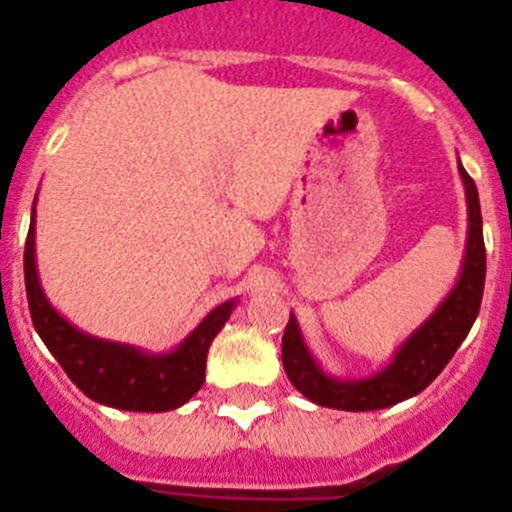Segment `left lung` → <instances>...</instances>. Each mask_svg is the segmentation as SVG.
I'll use <instances>...</instances> for the list:
<instances>
[{"label":"left lung","instance_id":"8db88e82","mask_svg":"<svg viewBox=\"0 0 512 512\" xmlns=\"http://www.w3.org/2000/svg\"><path fill=\"white\" fill-rule=\"evenodd\" d=\"M459 176L467 192V248L461 261L459 279L446 300L425 318L423 325L410 333L397 348L392 361L377 374L366 379L330 377L320 369L315 356L310 354L295 315H289L282 338V364L289 382L312 400L315 405L336 410H382L397 402L423 392L443 366L449 364L456 348L467 338L482 305L485 292V238H482V212H479V194L472 176L464 171L459 161Z\"/></svg>","mask_w":512,"mask_h":512}]
</instances>
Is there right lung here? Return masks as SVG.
<instances>
[{
    "mask_svg": "<svg viewBox=\"0 0 512 512\" xmlns=\"http://www.w3.org/2000/svg\"><path fill=\"white\" fill-rule=\"evenodd\" d=\"M25 289L30 318L63 372L89 400L130 413H166L184 402L205 382L207 351L212 338L228 323L238 300L217 305L169 354H151L128 343L89 336L48 302L35 266V205L25 243Z\"/></svg>",
    "mask_w": 512,
    "mask_h": 512,
    "instance_id": "add662e5",
    "label": "right lung"
}]
</instances>
